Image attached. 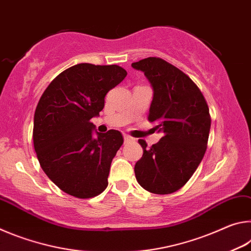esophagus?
Listing matches in <instances>:
<instances>
[{
	"label": "esophagus",
	"instance_id": "esophagus-1",
	"mask_svg": "<svg viewBox=\"0 0 251 251\" xmlns=\"http://www.w3.org/2000/svg\"><path fill=\"white\" fill-rule=\"evenodd\" d=\"M124 142L125 143H131V142H135V138H133V137H130L129 135H124Z\"/></svg>",
	"mask_w": 251,
	"mask_h": 251
}]
</instances>
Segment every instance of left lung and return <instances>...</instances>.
Returning <instances> with one entry per match:
<instances>
[{"label": "left lung", "instance_id": "obj_1", "mask_svg": "<svg viewBox=\"0 0 251 251\" xmlns=\"http://www.w3.org/2000/svg\"><path fill=\"white\" fill-rule=\"evenodd\" d=\"M142 71L152 87L148 120L163 137L151 148L144 139L143 156L135 165L138 184L147 192H177L201 164L210 130L209 108L201 92L184 72L159 57L131 64Z\"/></svg>", "mask_w": 251, "mask_h": 251}]
</instances>
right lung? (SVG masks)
Segmentation results:
<instances>
[{"instance_id":"add662e5","label":"right lung","mask_w":251,"mask_h":251,"mask_svg":"<svg viewBox=\"0 0 251 251\" xmlns=\"http://www.w3.org/2000/svg\"><path fill=\"white\" fill-rule=\"evenodd\" d=\"M126 75L118 65L82 63L57 75L41 96L34 114V150L42 169L64 193L85 199L107 187L110 164L124 139L115 129L95 130L94 137L90 121Z\"/></svg>"}]
</instances>
